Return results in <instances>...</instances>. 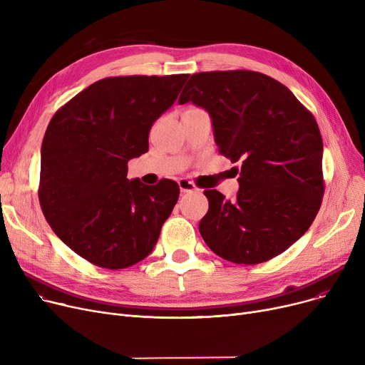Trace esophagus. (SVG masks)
Returning a JSON list of instances; mask_svg holds the SVG:
<instances>
[{
    "instance_id": "1",
    "label": "esophagus",
    "mask_w": 365,
    "mask_h": 365,
    "mask_svg": "<svg viewBox=\"0 0 365 365\" xmlns=\"http://www.w3.org/2000/svg\"><path fill=\"white\" fill-rule=\"evenodd\" d=\"M178 183H179V187H180V192H182V194L195 192V190H198V187H197L192 182H189V180H186V179H180Z\"/></svg>"
}]
</instances>
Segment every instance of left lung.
<instances>
[{
  "label": "left lung",
  "instance_id": "obj_1",
  "mask_svg": "<svg viewBox=\"0 0 365 365\" xmlns=\"http://www.w3.org/2000/svg\"><path fill=\"white\" fill-rule=\"evenodd\" d=\"M187 102L210 113L222 155L241 163L235 201L204 190L202 240L238 264L271 260L308 231L321 207L322 139L314 115L284 84L255 71L194 73L179 98Z\"/></svg>",
  "mask_w": 365,
  "mask_h": 365
}]
</instances>
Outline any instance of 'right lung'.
Returning a JSON list of instances; mask_svg holds the SVG:
<instances>
[{
    "instance_id": "1",
    "label": "right lung",
    "mask_w": 365,
    "mask_h": 365,
    "mask_svg": "<svg viewBox=\"0 0 365 365\" xmlns=\"http://www.w3.org/2000/svg\"><path fill=\"white\" fill-rule=\"evenodd\" d=\"M186 73L110 76L57 110L41 145L38 198L71 250L106 269H124L155 247L179 185L127 179V163L148 152L152 124L175 103Z\"/></svg>"
}]
</instances>
